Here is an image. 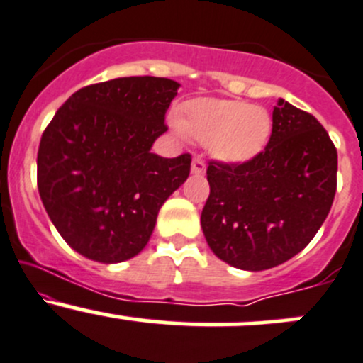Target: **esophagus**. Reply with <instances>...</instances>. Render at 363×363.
Returning <instances> with one entry per match:
<instances>
[{"label":"esophagus","instance_id":"34e87169","mask_svg":"<svg viewBox=\"0 0 363 363\" xmlns=\"http://www.w3.org/2000/svg\"><path fill=\"white\" fill-rule=\"evenodd\" d=\"M191 172L194 175L205 174V162H203V158H201V156H194V158H193Z\"/></svg>","mask_w":363,"mask_h":363}]
</instances>
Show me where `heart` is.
I'll use <instances>...</instances> for the list:
<instances>
[{
    "label": "heart",
    "instance_id": "obj_1",
    "mask_svg": "<svg viewBox=\"0 0 363 363\" xmlns=\"http://www.w3.org/2000/svg\"><path fill=\"white\" fill-rule=\"evenodd\" d=\"M181 133L211 144L224 162H247L264 150L272 133V116L264 108L242 101L200 99L186 108Z\"/></svg>",
    "mask_w": 363,
    "mask_h": 363
}]
</instances>
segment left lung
Segmentation results:
<instances>
[{"label": "left lung", "instance_id": "obj_1", "mask_svg": "<svg viewBox=\"0 0 363 363\" xmlns=\"http://www.w3.org/2000/svg\"><path fill=\"white\" fill-rule=\"evenodd\" d=\"M201 230L220 261L262 272L299 254L333 207L337 151L310 113L284 99L261 152L243 163L211 162Z\"/></svg>", "mask_w": 363, "mask_h": 363}]
</instances>
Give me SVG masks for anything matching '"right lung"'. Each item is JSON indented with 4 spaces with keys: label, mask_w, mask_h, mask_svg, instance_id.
<instances>
[{
    "label": "right lung",
    "mask_w": 363,
    "mask_h": 363,
    "mask_svg": "<svg viewBox=\"0 0 363 363\" xmlns=\"http://www.w3.org/2000/svg\"><path fill=\"white\" fill-rule=\"evenodd\" d=\"M179 83L130 76L83 86L59 108L38 150V191L67 245L91 261L121 262L150 242L162 205L191 169V155L162 158Z\"/></svg>",
    "instance_id": "1"
}]
</instances>
